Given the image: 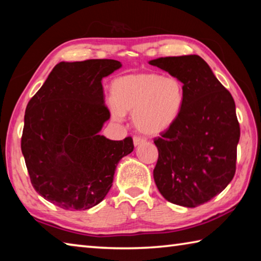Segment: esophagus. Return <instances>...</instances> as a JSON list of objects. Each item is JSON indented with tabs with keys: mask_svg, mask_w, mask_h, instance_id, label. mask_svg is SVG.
<instances>
[{
	"mask_svg": "<svg viewBox=\"0 0 261 261\" xmlns=\"http://www.w3.org/2000/svg\"><path fill=\"white\" fill-rule=\"evenodd\" d=\"M145 141H146V139L141 138V137H134L135 146H138V145H140L141 143H145Z\"/></svg>",
	"mask_w": 261,
	"mask_h": 261,
	"instance_id": "34e87169",
	"label": "esophagus"
}]
</instances>
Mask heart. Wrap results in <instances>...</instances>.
Returning a JSON list of instances; mask_svg holds the SVG:
<instances>
[{
  "label": "heart",
  "mask_w": 261,
  "mask_h": 261,
  "mask_svg": "<svg viewBox=\"0 0 261 261\" xmlns=\"http://www.w3.org/2000/svg\"><path fill=\"white\" fill-rule=\"evenodd\" d=\"M109 107L116 121L132 114L136 129L144 135L156 136L167 131L182 113L185 90L180 79L159 73H131L112 84Z\"/></svg>",
  "instance_id": "heart-1"
}]
</instances>
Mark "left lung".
<instances>
[{
    "label": "left lung",
    "mask_w": 261,
    "mask_h": 261,
    "mask_svg": "<svg viewBox=\"0 0 261 261\" xmlns=\"http://www.w3.org/2000/svg\"><path fill=\"white\" fill-rule=\"evenodd\" d=\"M148 63L180 79L185 90L178 120L154 140V182L165 199L192 208L222 192L235 175L241 136L235 101L200 56L159 57Z\"/></svg>",
    "instance_id": "8db88e82"
}]
</instances>
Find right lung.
Wrapping results in <instances>:
<instances>
[{
  "mask_svg": "<svg viewBox=\"0 0 261 261\" xmlns=\"http://www.w3.org/2000/svg\"><path fill=\"white\" fill-rule=\"evenodd\" d=\"M121 67L115 60L60 62L26 107L21 153L31 183L61 208L102 201L117 163L134 151L131 137L99 134L110 117L101 82Z\"/></svg>",
  "mask_w": 261,
  "mask_h": 261,
  "instance_id": "add662e5",
  "label": "right lung"
}]
</instances>
